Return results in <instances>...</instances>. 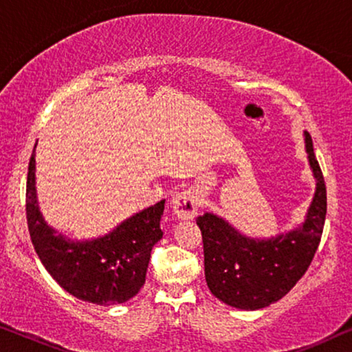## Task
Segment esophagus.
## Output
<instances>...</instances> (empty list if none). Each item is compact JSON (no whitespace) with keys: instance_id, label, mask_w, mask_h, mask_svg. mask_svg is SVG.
Segmentation results:
<instances>
[{"instance_id":"obj_1","label":"esophagus","mask_w":352,"mask_h":352,"mask_svg":"<svg viewBox=\"0 0 352 352\" xmlns=\"http://www.w3.org/2000/svg\"><path fill=\"white\" fill-rule=\"evenodd\" d=\"M198 198H196L193 191L185 190L182 193H177L172 199V208L173 214L179 219L188 220L193 219L198 214Z\"/></svg>"}]
</instances>
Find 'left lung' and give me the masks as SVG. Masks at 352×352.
Returning a JSON list of instances; mask_svg holds the SVG:
<instances>
[{
  "label": "left lung",
  "mask_w": 352,
  "mask_h": 352,
  "mask_svg": "<svg viewBox=\"0 0 352 352\" xmlns=\"http://www.w3.org/2000/svg\"><path fill=\"white\" fill-rule=\"evenodd\" d=\"M316 195L301 227L257 240L241 235L227 220L206 212L196 219L204 248V274L210 293L236 309L256 311L282 299L306 274L320 243L327 214V188L304 132Z\"/></svg>",
  "instance_id": "left-lung-1"
}]
</instances>
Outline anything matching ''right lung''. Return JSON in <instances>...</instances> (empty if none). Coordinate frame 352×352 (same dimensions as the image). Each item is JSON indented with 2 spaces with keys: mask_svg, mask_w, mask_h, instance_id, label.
I'll list each match as a JSON object with an SVG mask.
<instances>
[{
  "mask_svg": "<svg viewBox=\"0 0 352 352\" xmlns=\"http://www.w3.org/2000/svg\"><path fill=\"white\" fill-rule=\"evenodd\" d=\"M164 204L166 199L143 209L96 240L72 241L43 220L35 190V149L32 153L25 193L32 243L51 277L82 301L111 306L129 301L140 292L153 246L162 238Z\"/></svg>",
  "mask_w": 352,
  "mask_h": 352,
  "instance_id": "right-lung-1",
  "label": "right lung"
}]
</instances>
